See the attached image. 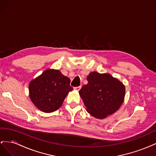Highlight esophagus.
<instances>
[{
  "label": "esophagus",
  "instance_id": "1",
  "mask_svg": "<svg viewBox=\"0 0 156 156\" xmlns=\"http://www.w3.org/2000/svg\"><path fill=\"white\" fill-rule=\"evenodd\" d=\"M81 87H74L73 89L75 90H77V91H79L80 89H81Z\"/></svg>",
  "mask_w": 156,
  "mask_h": 156
}]
</instances>
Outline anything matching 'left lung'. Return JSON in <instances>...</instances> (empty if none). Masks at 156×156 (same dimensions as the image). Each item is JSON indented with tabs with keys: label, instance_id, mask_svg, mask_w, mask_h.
Returning <instances> with one entry per match:
<instances>
[{
	"label": "left lung",
	"instance_id": "obj_1",
	"mask_svg": "<svg viewBox=\"0 0 156 156\" xmlns=\"http://www.w3.org/2000/svg\"><path fill=\"white\" fill-rule=\"evenodd\" d=\"M88 84L79 92L87 112L98 119H104L116 112L124 101L126 88L119 79L109 73L92 72Z\"/></svg>",
	"mask_w": 156,
	"mask_h": 156
}]
</instances>
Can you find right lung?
Masks as SVG:
<instances>
[{"instance_id": "add662e5", "label": "right lung", "mask_w": 156, "mask_h": 156, "mask_svg": "<svg viewBox=\"0 0 156 156\" xmlns=\"http://www.w3.org/2000/svg\"><path fill=\"white\" fill-rule=\"evenodd\" d=\"M69 84L70 79L58 69H48L30 82V99L41 111L54 112L62 106L66 97L73 90Z\"/></svg>"}]
</instances>
